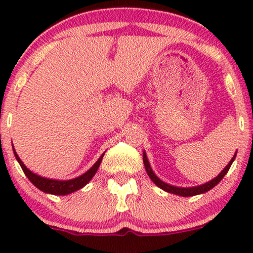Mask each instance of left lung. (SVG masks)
Segmentation results:
<instances>
[{"label": "left lung", "mask_w": 253, "mask_h": 253, "mask_svg": "<svg viewBox=\"0 0 253 253\" xmlns=\"http://www.w3.org/2000/svg\"><path fill=\"white\" fill-rule=\"evenodd\" d=\"M236 156H237V152L234 153L233 158L229 161V163L226 165L225 169H223L221 172L219 173L216 177H214L213 179H211L210 182L205 183V184H201V185H196V187H188V188H182V187H176V185H171V184H168V183H165L162 181L161 178H158L157 175L155 172H153L152 168H151V165L149 163V159H147V156L146 153H143V161H144V165H145V170H146L147 175L151 178V181H152L157 187H159L161 189H163L164 191H168V193L170 194H175V195H178V196H183V197H188V196H195V195H200V194H203V193H207L208 190H211V188H214L215 185L219 183L221 179L223 178V176L227 173V171L229 170V168H231L232 163L234 162V159H236Z\"/></svg>", "instance_id": "8db88e82"}]
</instances>
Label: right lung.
<instances>
[{
  "mask_svg": "<svg viewBox=\"0 0 253 253\" xmlns=\"http://www.w3.org/2000/svg\"><path fill=\"white\" fill-rule=\"evenodd\" d=\"M13 151H14V155H15L16 161L19 162L20 167H21V169L24 170L25 175L28 177V179L36 185L38 189L43 191V193L46 194H52V195H69V194L74 193V191L82 189L84 185L88 184V183L91 181L92 177L95 176V173H96L97 169L100 168V164L101 162H102V158L104 156V153H102L100 158L97 159L96 163L92 165L86 172H84L83 175L78 176L76 178L60 181V179L46 178V177L39 176L37 175V173L32 172V171L28 169L24 163H22V161L20 159V157L17 156V153L15 152V149H14V147H13Z\"/></svg>",
  "mask_w": 253,
  "mask_h": 253,
  "instance_id": "obj_1",
  "label": "right lung"
}]
</instances>
